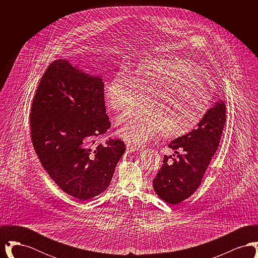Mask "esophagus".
Wrapping results in <instances>:
<instances>
[{
  "mask_svg": "<svg viewBox=\"0 0 258 258\" xmlns=\"http://www.w3.org/2000/svg\"><path fill=\"white\" fill-rule=\"evenodd\" d=\"M138 149L139 147L138 146H136V145H133V144H126V150H127V152H136V151H138Z\"/></svg>",
  "mask_w": 258,
  "mask_h": 258,
  "instance_id": "1",
  "label": "esophagus"
}]
</instances>
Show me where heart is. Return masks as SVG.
<instances>
[{
	"label": "heart",
	"instance_id": "b5f03b06",
	"mask_svg": "<svg viewBox=\"0 0 258 258\" xmlns=\"http://www.w3.org/2000/svg\"><path fill=\"white\" fill-rule=\"evenodd\" d=\"M144 97L141 110L117 120V131L124 140L144 144L161 132L165 137H181L194 131L210 108L207 85L191 67L180 60L146 59L133 72L120 70L105 87L111 110L132 109Z\"/></svg>",
	"mask_w": 258,
	"mask_h": 258
}]
</instances>
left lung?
I'll use <instances>...</instances> for the list:
<instances>
[{"instance_id": "8db88e82", "label": "left lung", "mask_w": 258, "mask_h": 258, "mask_svg": "<svg viewBox=\"0 0 258 258\" xmlns=\"http://www.w3.org/2000/svg\"><path fill=\"white\" fill-rule=\"evenodd\" d=\"M225 122V104L221 100L209 109L196 130L169 143L177 156L172 161L171 156H164L153 180L154 189L162 200L175 205L195 194L218 150Z\"/></svg>"}]
</instances>
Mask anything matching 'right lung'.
Masks as SVG:
<instances>
[{
	"mask_svg": "<svg viewBox=\"0 0 258 258\" xmlns=\"http://www.w3.org/2000/svg\"><path fill=\"white\" fill-rule=\"evenodd\" d=\"M104 83L71 62H51L42 75L30 113L31 138L50 178L67 195L88 200L102 194L125 151L121 139L96 144L111 123Z\"/></svg>",
	"mask_w": 258,
	"mask_h": 258,
	"instance_id": "1",
	"label": "right lung"
}]
</instances>
